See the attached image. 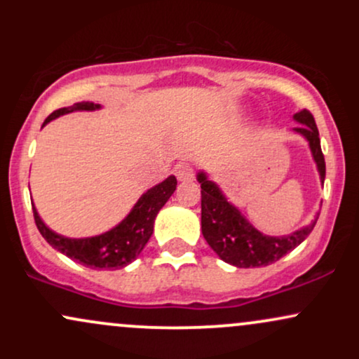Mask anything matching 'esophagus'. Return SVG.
Masks as SVG:
<instances>
[{"label":"esophagus","mask_w":359,"mask_h":359,"mask_svg":"<svg viewBox=\"0 0 359 359\" xmlns=\"http://www.w3.org/2000/svg\"><path fill=\"white\" fill-rule=\"evenodd\" d=\"M175 175H177V179L180 180V182H187V180H192V177H194L192 167L189 165L187 162L177 163V165H175Z\"/></svg>","instance_id":"obj_1"}]
</instances>
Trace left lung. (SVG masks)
<instances>
[{"instance_id":"1","label":"left lung","mask_w":359,"mask_h":359,"mask_svg":"<svg viewBox=\"0 0 359 359\" xmlns=\"http://www.w3.org/2000/svg\"><path fill=\"white\" fill-rule=\"evenodd\" d=\"M294 119L300 123L297 128H294V131L307 140L320 182L324 184L325 162L314 116L311 111L302 109L294 114ZM197 182L201 184V209H203L201 228H203L205 241L222 262L238 269H258V266H266L285 257L288 251L297 248L311 234L319 217V212H317L311 224L285 236H269V234L259 233L243 216L240 209L229 203L219 185L214 180H209L204 170L197 172Z\"/></svg>"}]
</instances>
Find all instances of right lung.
<instances>
[{
    "mask_svg": "<svg viewBox=\"0 0 359 359\" xmlns=\"http://www.w3.org/2000/svg\"><path fill=\"white\" fill-rule=\"evenodd\" d=\"M97 109H101V104H94V102L89 101L76 102V104L67 106V108L53 111L50 116L43 121V126L50 123L52 119L74 113V111ZM175 187V177H167L163 182L148 189L119 224L111 228L109 231L90 238H67L52 231L42 221V217L39 216V211H36L34 204H32V208H34L35 224L40 234L57 251H60L65 257L72 258L74 262L81 263V265L89 266V269L118 270L125 269L126 265H130L133 259L140 257V253H142L148 240H150L151 233H154L156 214L170 199Z\"/></svg>",
    "mask_w": 359,
    "mask_h": 359,
    "instance_id": "right-lung-1",
    "label": "right lung"
}]
</instances>
